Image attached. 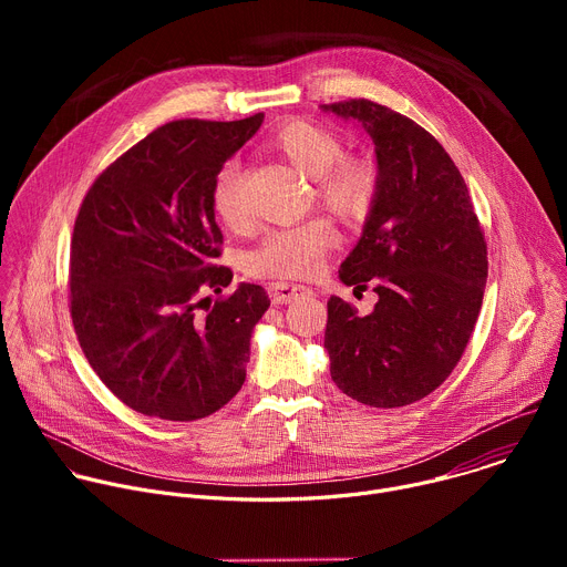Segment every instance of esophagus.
<instances>
[{
    "mask_svg": "<svg viewBox=\"0 0 567 567\" xmlns=\"http://www.w3.org/2000/svg\"><path fill=\"white\" fill-rule=\"evenodd\" d=\"M311 289L309 287H302V285H287V282H271L269 285V296L276 305H287V302H293L296 298H302V296H309Z\"/></svg>",
    "mask_w": 567,
    "mask_h": 567,
    "instance_id": "obj_1",
    "label": "esophagus"
}]
</instances>
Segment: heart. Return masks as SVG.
<instances>
[{
    "label": "heart",
    "instance_id": "obj_1",
    "mask_svg": "<svg viewBox=\"0 0 567 567\" xmlns=\"http://www.w3.org/2000/svg\"><path fill=\"white\" fill-rule=\"evenodd\" d=\"M271 147L300 175L313 179V199L332 215L354 221L374 204L379 177L372 161L343 154L341 138L328 127L291 121L271 136ZM210 204L217 219L230 230L249 226V210L241 202L239 173L224 166L213 182ZM339 235L326 219H309L267 233L247 254V271L256 278L307 280L313 278Z\"/></svg>",
    "mask_w": 567,
    "mask_h": 567
}]
</instances>
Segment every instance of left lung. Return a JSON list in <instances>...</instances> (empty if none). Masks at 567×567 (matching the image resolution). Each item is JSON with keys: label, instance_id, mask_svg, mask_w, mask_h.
<instances>
[{"label": "left lung", "instance_id": "1", "mask_svg": "<svg viewBox=\"0 0 567 567\" xmlns=\"http://www.w3.org/2000/svg\"><path fill=\"white\" fill-rule=\"evenodd\" d=\"M322 110L361 123L379 177L363 235L339 269L348 287L372 282L379 300L368 316L328 300L330 372L365 406H409L462 359L487 285V241L457 166L422 125L365 99Z\"/></svg>", "mask_w": 567, "mask_h": 567}]
</instances>
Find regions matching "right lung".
Here are the masks:
<instances>
[{
	"label": "right lung",
	"instance_id": "right-lung-1",
	"mask_svg": "<svg viewBox=\"0 0 567 567\" xmlns=\"http://www.w3.org/2000/svg\"><path fill=\"white\" fill-rule=\"evenodd\" d=\"M173 121L99 175L78 210L69 289L80 348L132 411L168 422L213 415L247 379L251 332L271 300L215 265V175L262 125Z\"/></svg>",
	"mask_w": 567,
	"mask_h": 567
}]
</instances>
